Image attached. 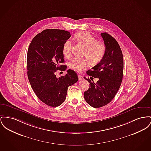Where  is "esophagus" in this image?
<instances>
[{
	"mask_svg": "<svg viewBox=\"0 0 151 151\" xmlns=\"http://www.w3.org/2000/svg\"><path fill=\"white\" fill-rule=\"evenodd\" d=\"M78 78H79V80H83V76L80 75L79 74L78 75Z\"/></svg>",
	"mask_w": 151,
	"mask_h": 151,
	"instance_id": "34e87169",
	"label": "esophagus"
}]
</instances>
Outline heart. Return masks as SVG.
I'll return each mask as SVG.
<instances>
[{
  "label": "heart",
  "mask_w": 151,
  "mask_h": 151,
  "mask_svg": "<svg viewBox=\"0 0 151 151\" xmlns=\"http://www.w3.org/2000/svg\"><path fill=\"white\" fill-rule=\"evenodd\" d=\"M75 40L85 46L83 55L87 58H74L70 62L69 66L74 71L80 72L86 68L89 62L91 65H96L101 61L105 52L106 45L88 32L81 31L75 35ZM72 43L68 40L63 46V53L65 57L71 55Z\"/></svg>",
  "instance_id": "obj_1"
}]
</instances>
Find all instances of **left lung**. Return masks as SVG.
<instances>
[{
    "label": "left lung",
    "instance_id": "8db88e82",
    "mask_svg": "<svg viewBox=\"0 0 151 151\" xmlns=\"http://www.w3.org/2000/svg\"><path fill=\"white\" fill-rule=\"evenodd\" d=\"M106 45L105 55L101 61L87 71L90 79L89 88L84 92L87 103L93 108H100L110 103L120 88L123 76L124 62L122 51L115 39L106 32L101 33ZM99 79L95 83L93 78Z\"/></svg>",
    "mask_w": 151,
    "mask_h": 151
}]
</instances>
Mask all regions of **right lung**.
I'll use <instances>...</instances> for the list:
<instances>
[{
  "instance_id": "add662e5",
  "label": "right lung",
  "mask_w": 151,
  "mask_h": 151,
  "mask_svg": "<svg viewBox=\"0 0 151 151\" xmlns=\"http://www.w3.org/2000/svg\"><path fill=\"white\" fill-rule=\"evenodd\" d=\"M68 31L47 29L34 37L28 49L27 75L37 97L48 106H60L67 90L79 79L75 71L68 70L64 76H56L58 70L65 71L63 46L70 37Z\"/></svg>"
}]
</instances>
